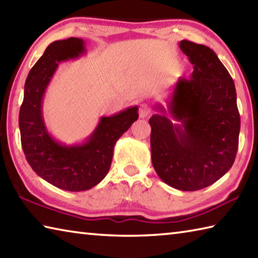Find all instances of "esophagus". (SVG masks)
Returning <instances> with one entry per match:
<instances>
[{
  "mask_svg": "<svg viewBox=\"0 0 258 258\" xmlns=\"http://www.w3.org/2000/svg\"><path fill=\"white\" fill-rule=\"evenodd\" d=\"M149 114V108L146 104L140 105L139 108V118H146Z\"/></svg>",
  "mask_w": 258,
  "mask_h": 258,
  "instance_id": "1",
  "label": "esophagus"
}]
</instances>
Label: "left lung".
I'll list each match as a JSON object with an SVG mask.
<instances>
[{"label": "left lung", "mask_w": 258, "mask_h": 258, "mask_svg": "<svg viewBox=\"0 0 258 258\" xmlns=\"http://www.w3.org/2000/svg\"><path fill=\"white\" fill-rule=\"evenodd\" d=\"M193 65L149 119L152 163L164 183L198 191L222 177L235 162L240 116L235 83L216 52L187 40L178 43Z\"/></svg>", "instance_id": "left-lung-1"}]
</instances>
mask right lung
<instances>
[{
    "label": "right lung",
    "instance_id": "1",
    "mask_svg": "<svg viewBox=\"0 0 258 258\" xmlns=\"http://www.w3.org/2000/svg\"><path fill=\"white\" fill-rule=\"evenodd\" d=\"M86 53L85 41L69 38L51 42L29 72L19 113L21 145L35 173L58 188L71 192L94 187L108 174L115 143L138 119V105L101 116L84 142L66 145L48 131L42 113L43 96L59 62Z\"/></svg>",
    "mask_w": 258,
    "mask_h": 258
}]
</instances>
